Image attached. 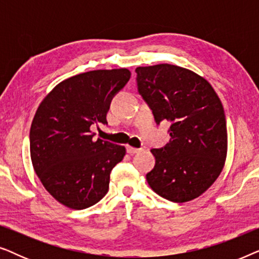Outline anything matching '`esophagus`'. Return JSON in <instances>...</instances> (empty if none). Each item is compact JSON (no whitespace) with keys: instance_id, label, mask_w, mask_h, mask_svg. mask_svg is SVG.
<instances>
[{"instance_id":"obj_1","label":"esophagus","mask_w":259,"mask_h":259,"mask_svg":"<svg viewBox=\"0 0 259 259\" xmlns=\"http://www.w3.org/2000/svg\"><path fill=\"white\" fill-rule=\"evenodd\" d=\"M127 153L130 154H136V153H139L141 152V148H136V147H131V146H127Z\"/></svg>"}]
</instances>
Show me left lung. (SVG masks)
<instances>
[{
    "instance_id": "left-lung-1",
    "label": "left lung",
    "mask_w": 259,
    "mask_h": 259,
    "mask_svg": "<svg viewBox=\"0 0 259 259\" xmlns=\"http://www.w3.org/2000/svg\"><path fill=\"white\" fill-rule=\"evenodd\" d=\"M138 92L155 122L168 121L169 141L151 150L154 168L146 175L159 196L185 203L203 194L224 167L228 130L224 108L204 77L183 67H138Z\"/></svg>"
}]
</instances>
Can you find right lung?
I'll return each mask as SVG.
<instances>
[{"instance_id": "1", "label": "right lung", "mask_w": 259, "mask_h": 259, "mask_svg": "<svg viewBox=\"0 0 259 259\" xmlns=\"http://www.w3.org/2000/svg\"><path fill=\"white\" fill-rule=\"evenodd\" d=\"M131 77L126 68L100 69L66 79L44 99L31 122L30 158L45 189L74 210L97 204L126 150L94 140L92 128L107 125L112 99Z\"/></svg>"}]
</instances>
